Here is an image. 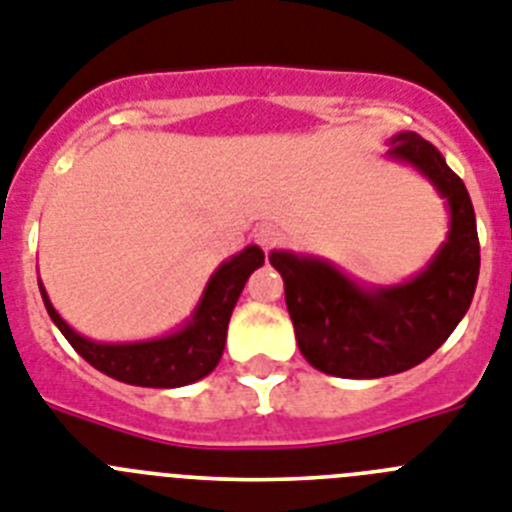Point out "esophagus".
I'll return each mask as SVG.
<instances>
[{
	"label": "esophagus",
	"instance_id": "34e87169",
	"mask_svg": "<svg viewBox=\"0 0 512 512\" xmlns=\"http://www.w3.org/2000/svg\"><path fill=\"white\" fill-rule=\"evenodd\" d=\"M253 238H256V243H259L264 251H269V248H274L279 240H282V230H279L277 225H272V222H264V225L256 227Z\"/></svg>",
	"mask_w": 512,
	"mask_h": 512
}]
</instances>
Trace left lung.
I'll list each match as a JSON object with an SVG mask.
<instances>
[{"label": "left lung", "mask_w": 512, "mask_h": 512, "mask_svg": "<svg viewBox=\"0 0 512 512\" xmlns=\"http://www.w3.org/2000/svg\"><path fill=\"white\" fill-rule=\"evenodd\" d=\"M386 157L417 170L448 209V235L425 269L396 285H370L323 256L269 253L300 352L336 378H386L425 362L466 316L479 279L476 214L464 181L414 131L393 134Z\"/></svg>", "instance_id": "obj_1"}]
</instances>
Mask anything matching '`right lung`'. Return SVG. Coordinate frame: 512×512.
I'll return each instance as SVG.
<instances>
[{
    "instance_id": "obj_1",
    "label": "right lung",
    "mask_w": 512,
    "mask_h": 512,
    "mask_svg": "<svg viewBox=\"0 0 512 512\" xmlns=\"http://www.w3.org/2000/svg\"><path fill=\"white\" fill-rule=\"evenodd\" d=\"M259 266H264V251L246 246L240 253L222 261L209 277L202 298L191 316L163 336L137 339V342H95L74 331L48 298L38 279L41 298L56 329L67 336L77 355L95 370L129 386L142 388H181L202 381L217 368L227 339V323L233 316L240 292Z\"/></svg>"
}]
</instances>
